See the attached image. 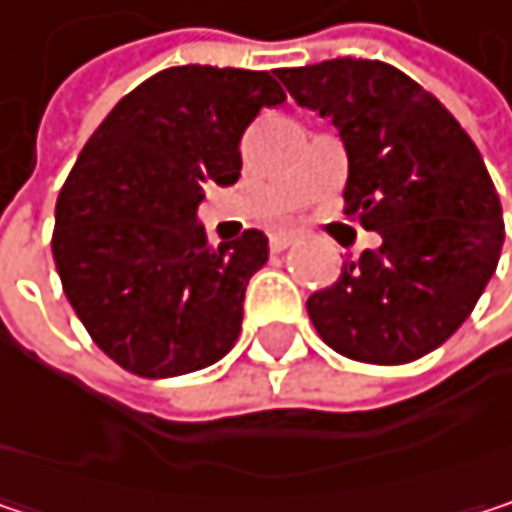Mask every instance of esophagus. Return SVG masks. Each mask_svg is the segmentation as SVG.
I'll list each match as a JSON object with an SVG mask.
<instances>
[{
    "label": "esophagus",
    "mask_w": 512,
    "mask_h": 512,
    "mask_svg": "<svg viewBox=\"0 0 512 512\" xmlns=\"http://www.w3.org/2000/svg\"><path fill=\"white\" fill-rule=\"evenodd\" d=\"M296 240H299V237H296L293 231H278V234L269 237V246H272V252H284V249H290Z\"/></svg>",
    "instance_id": "34e87169"
}]
</instances>
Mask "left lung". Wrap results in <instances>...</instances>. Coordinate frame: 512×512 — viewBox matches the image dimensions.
<instances>
[{
    "label": "left lung",
    "mask_w": 512,
    "mask_h": 512,
    "mask_svg": "<svg viewBox=\"0 0 512 512\" xmlns=\"http://www.w3.org/2000/svg\"><path fill=\"white\" fill-rule=\"evenodd\" d=\"M278 79L338 130L347 216L382 237L308 296L314 329L335 353L370 364L433 353L477 305L504 246L483 156L430 91L385 61L332 58L281 67Z\"/></svg>",
    "instance_id": "8db88e82"
}]
</instances>
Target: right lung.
Here are the masks:
<instances>
[{
    "instance_id": "1",
    "label": "right lung",
    "mask_w": 512,
    "mask_h": 512,
    "mask_svg": "<svg viewBox=\"0 0 512 512\" xmlns=\"http://www.w3.org/2000/svg\"><path fill=\"white\" fill-rule=\"evenodd\" d=\"M284 100L266 70L180 64L133 88L82 148L52 257L94 344L130 373L183 376L234 347L269 243L246 231L213 249L198 204L204 186L240 180L246 127Z\"/></svg>"
}]
</instances>
